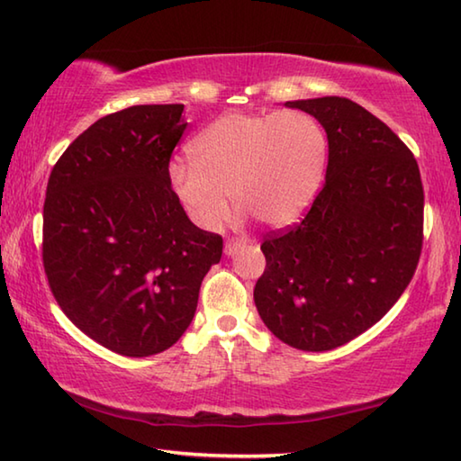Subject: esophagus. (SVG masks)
<instances>
[{"label":"esophagus","mask_w":461,"mask_h":461,"mask_svg":"<svg viewBox=\"0 0 461 461\" xmlns=\"http://www.w3.org/2000/svg\"><path fill=\"white\" fill-rule=\"evenodd\" d=\"M246 244H248V241L244 238H241V240H228V241H225L223 252L228 254V256H236L240 249L246 248Z\"/></svg>","instance_id":"1"}]
</instances>
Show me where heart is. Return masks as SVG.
<instances>
[{"mask_svg":"<svg viewBox=\"0 0 461 461\" xmlns=\"http://www.w3.org/2000/svg\"><path fill=\"white\" fill-rule=\"evenodd\" d=\"M193 160L173 158L168 186L189 220L217 231L230 215V194L241 215L286 228L307 212L327 167V136L301 109L225 113L194 136Z\"/></svg>","mask_w":461,"mask_h":461,"instance_id":"heart-1","label":"heart"}]
</instances>
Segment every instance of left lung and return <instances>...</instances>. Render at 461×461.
I'll return each instance as SVG.
<instances>
[{"label":"left lung","instance_id":"left-lung-1","mask_svg":"<svg viewBox=\"0 0 461 461\" xmlns=\"http://www.w3.org/2000/svg\"><path fill=\"white\" fill-rule=\"evenodd\" d=\"M285 105L321 123L330 160L303 221L264 238L254 303L286 346L327 352L370 330L409 286L423 246V183L402 140L362 105Z\"/></svg>","mask_w":461,"mask_h":461}]
</instances>
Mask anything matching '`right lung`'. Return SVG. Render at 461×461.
<instances>
[{"label":"right lung","mask_w":461,"mask_h":461,"mask_svg":"<svg viewBox=\"0 0 461 461\" xmlns=\"http://www.w3.org/2000/svg\"><path fill=\"white\" fill-rule=\"evenodd\" d=\"M185 105H134L89 126L54 165L42 260L54 299L115 354L146 357L181 339L223 240L199 230L168 186Z\"/></svg>","instance_id":"add662e5"}]
</instances>
